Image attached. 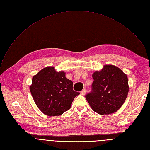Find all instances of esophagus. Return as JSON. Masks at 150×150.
Wrapping results in <instances>:
<instances>
[{"label":"esophagus","mask_w":150,"mask_h":150,"mask_svg":"<svg viewBox=\"0 0 150 150\" xmlns=\"http://www.w3.org/2000/svg\"><path fill=\"white\" fill-rule=\"evenodd\" d=\"M86 92H87V91H86V89H83L81 91V95H83V96H84L85 94L86 93Z\"/></svg>","instance_id":"esophagus-1"}]
</instances>
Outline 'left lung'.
I'll list each match as a JSON object with an SVG mask.
<instances>
[{
  "label": "left lung",
  "instance_id": "obj_1",
  "mask_svg": "<svg viewBox=\"0 0 150 150\" xmlns=\"http://www.w3.org/2000/svg\"><path fill=\"white\" fill-rule=\"evenodd\" d=\"M92 91L85 97L93 111L111 114L119 110L127 97L129 86L127 75L113 65H105L92 75Z\"/></svg>",
  "mask_w": 150,
  "mask_h": 150
}]
</instances>
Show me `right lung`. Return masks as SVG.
I'll list each match as a JSON object with an SVG mask.
<instances>
[{
    "mask_svg": "<svg viewBox=\"0 0 150 150\" xmlns=\"http://www.w3.org/2000/svg\"><path fill=\"white\" fill-rule=\"evenodd\" d=\"M38 108L48 116H58L69 110L80 93L73 90V82L64 72H57L54 67H47L33 76L30 86Z\"/></svg>",
    "mask_w": 150,
    "mask_h": 150,
    "instance_id": "add662e5",
    "label": "right lung"
}]
</instances>
